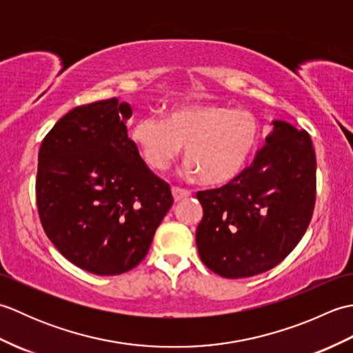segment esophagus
Here are the masks:
<instances>
[{"label":"esophagus","mask_w":353,"mask_h":353,"mask_svg":"<svg viewBox=\"0 0 353 353\" xmlns=\"http://www.w3.org/2000/svg\"><path fill=\"white\" fill-rule=\"evenodd\" d=\"M171 192H172V197H174V201H181V200H183V199L191 196V191H190V190L179 188V186H172Z\"/></svg>","instance_id":"obj_1"}]
</instances>
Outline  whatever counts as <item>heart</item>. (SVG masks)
Listing matches in <instances>:
<instances>
[{"instance_id": "b5f03b06", "label": "heart", "mask_w": 353, "mask_h": 353, "mask_svg": "<svg viewBox=\"0 0 353 353\" xmlns=\"http://www.w3.org/2000/svg\"><path fill=\"white\" fill-rule=\"evenodd\" d=\"M132 138L150 167L163 171L185 145L190 170L205 185H224L241 174L259 141V123L252 112L226 104H191L167 118L141 117Z\"/></svg>"}]
</instances>
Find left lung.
<instances>
[{
    "label": "left lung",
    "mask_w": 353,
    "mask_h": 353,
    "mask_svg": "<svg viewBox=\"0 0 353 353\" xmlns=\"http://www.w3.org/2000/svg\"><path fill=\"white\" fill-rule=\"evenodd\" d=\"M273 124L250 167L221 188L197 192L200 259L228 279L276 267L301 241L314 212L317 162L310 133Z\"/></svg>",
    "instance_id": "1"
}]
</instances>
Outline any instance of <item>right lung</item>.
<instances>
[{
    "label": "right lung",
    "instance_id": "add662e5",
    "mask_svg": "<svg viewBox=\"0 0 353 353\" xmlns=\"http://www.w3.org/2000/svg\"><path fill=\"white\" fill-rule=\"evenodd\" d=\"M132 108L118 99L74 108L39 148L36 201L45 234L74 265L100 276L145 258L172 205L127 134Z\"/></svg>",
    "mask_w": 353,
    "mask_h": 353
}]
</instances>
